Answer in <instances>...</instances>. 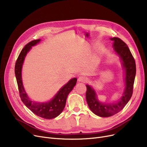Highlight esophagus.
I'll list each match as a JSON object with an SVG mask.
<instances>
[{
	"instance_id": "34e87169",
	"label": "esophagus",
	"mask_w": 147,
	"mask_h": 147,
	"mask_svg": "<svg viewBox=\"0 0 147 147\" xmlns=\"http://www.w3.org/2000/svg\"><path fill=\"white\" fill-rule=\"evenodd\" d=\"M78 80H79V82H80L85 83L88 81V79H87V78H86V77H84V76H80L78 79Z\"/></svg>"
}]
</instances>
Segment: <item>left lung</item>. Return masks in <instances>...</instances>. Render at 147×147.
I'll use <instances>...</instances> for the list:
<instances>
[{
	"label": "left lung",
	"mask_w": 147,
	"mask_h": 147,
	"mask_svg": "<svg viewBox=\"0 0 147 147\" xmlns=\"http://www.w3.org/2000/svg\"><path fill=\"white\" fill-rule=\"evenodd\" d=\"M113 42L114 51L120 57L125 73V88L123 96L117 102L102 103L97 98L95 90L86 84V99L90 110L102 117H108L120 111L127 104L133 93L136 75V64L127 45L118 37L110 38Z\"/></svg>",
	"instance_id": "1"
}]
</instances>
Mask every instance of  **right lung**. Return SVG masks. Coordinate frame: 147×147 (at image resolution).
<instances>
[{"instance_id": "1", "label": "right lung", "mask_w": 147, "mask_h": 147, "mask_svg": "<svg viewBox=\"0 0 147 147\" xmlns=\"http://www.w3.org/2000/svg\"><path fill=\"white\" fill-rule=\"evenodd\" d=\"M40 40V39H37L30 42L22 49L15 63V74L18 84L20 96L23 103L37 116L45 119H52L58 116L63 111L66 104L67 98L76 84L77 79L73 78L69 80L48 102H34L29 98L23 86L21 75L22 67L27 53L32 49V46L36 45Z\"/></svg>"}]
</instances>
